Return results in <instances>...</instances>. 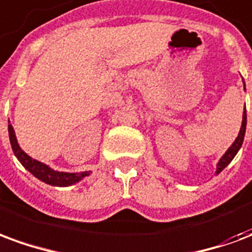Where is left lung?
Wrapping results in <instances>:
<instances>
[{
	"label": "left lung",
	"mask_w": 252,
	"mask_h": 252,
	"mask_svg": "<svg viewBox=\"0 0 252 252\" xmlns=\"http://www.w3.org/2000/svg\"><path fill=\"white\" fill-rule=\"evenodd\" d=\"M246 126H247V113H246V108H244L243 121H242V126H240V131H239L238 137L235 139V142L232 143V146L228 148L227 151H225V154L221 157V159L219 160V163H217V169H216V174L221 173L222 170L225 169L228 164L231 163V160L235 158V155H236L239 150H240V147H242V144H243V140H244Z\"/></svg>",
	"instance_id": "left-lung-1"
}]
</instances>
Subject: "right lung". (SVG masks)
<instances>
[{
  "mask_svg": "<svg viewBox=\"0 0 252 252\" xmlns=\"http://www.w3.org/2000/svg\"><path fill=\"white\" fill-rule=\"evenodd\" d=\"M10 123V121H9ZM9 131V140H10V146L13 150L16 158L19 159L20 163L24 166L25 169L30 171L31 174H33L37 180L46 182L48 185L52 186H70L77 184L81 180H83L85 177H88L89 171H82V173H63V171H55L52 170L50 166L41 163L36 159L31 158L28 154H25L21 147L17 143L16 139V133L12 124H8Z\"/></svg>",
  "mask_w": 252,
  "mask_h": 252,
  "instance_id": "obj_1",
  "label": "right lung"
}]
</instances>
